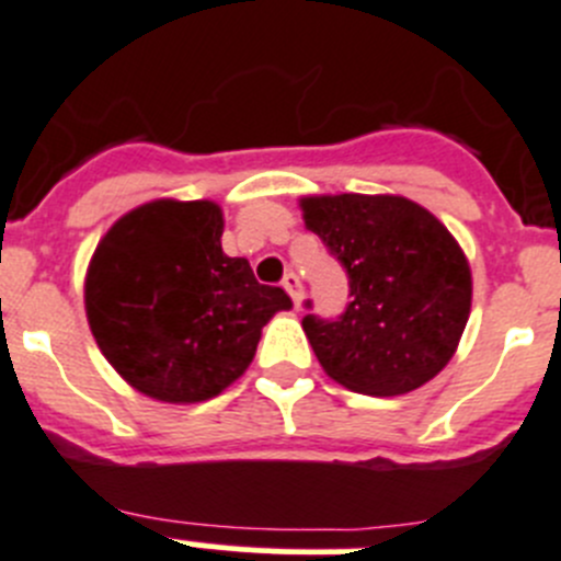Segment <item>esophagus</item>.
Returning a JSON list of instances; mask_svg holds the SVG:
<instances>
[{
  "mask_svg": "<svg viewBox=\"0 0 561 561\" xmlns=\"http://www.w3.org/2000/svg\"><path fill=\"white\" fill-rule=\"evenodd\" d=\"M282 287H285L287 293H290L293 305H301V282H298V274L296 271H287L285 279H282Z\"/></svg>",
  "mask_w": 561,
  "mask_h": 561,
  "instance_id": "34e87169",
  "label": "esophagus"
}]
</instances>
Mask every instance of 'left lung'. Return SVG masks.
Masks as SVG:
<instances>
[{
    "label": "left lung",
    "instance_id": "obj_1",
    "mask_svg": "<svg viewBox=\"0 0 561 561\" xmlns=\"http://www.w3.org/2000/svg\"><path fill=\"white\" fill-rule=\"evenodd\" d=\"M307 229L348 276V305L321 318L305 301L321 368L365 396L417 390L446 368L470 316V265L443 224L404 196L301 198Z\"/></svg>",
    "mask_w": 561,
    "mask_h": 561
}]
</instances>
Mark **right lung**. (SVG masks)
Instances as JSON below:
<instances>
[{
    "label": "right lung",
    "mask_w": 561,
    "mask_h": 561,
    "mask_svg": "<svg viewBox=\"0 0 561 561\" xmlns=\"http://www.w3.org/2000/svg\"><path fill=\"white\" fill-rule=\"evenodd\" d=\"M213 202H149L113 224L93 251L85 312L99 348L135 390L169 404L207 401L254 359L282 287L221 249Z\"/></svg>",
    "instance_id": "right-lung-1"
}]
</instances>
